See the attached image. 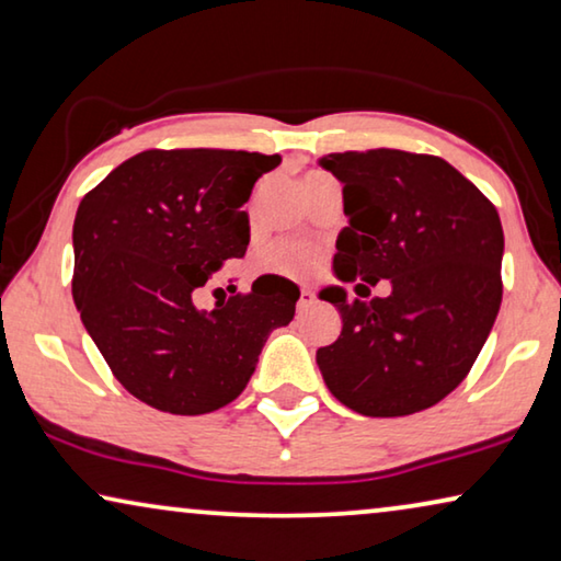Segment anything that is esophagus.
<instances>
[{"instance_id": "1", "label": "esophagus", "mask_w": 561, "mask_h": 561, "mask_svg": "<svg viewBox=\"0 0 561 561\" xmlns=\"http://www.w3.org/2000/svg\"><path fill=\"white\" fill-rule=\"evenodd\" d=\"M312 305H314V291L307 289V287L299 289V299H297L299 312H302V309H307V307H312Z\"/></svg>"}]
</instances>
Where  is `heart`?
<instances>
[{
	"label": "heart",
	"instance_id": "obj_1",
	"mask_svg": "<svg viewBox=\"0 0 561 561\" xmlns=\"http://www.w3.org/2000/svg\"><path fill=\"white\" fill-rule=\"evenodd\" d=\"M317 175H328L322 171H309L305 181L317 179ZM322 264V252L312 244H305V241H274L266 249H262L256 256V266L262 272L282 274V277L291 279H305L312 277V274L320 270Z\"/></svg>",
	"mask_w": 561,
	"mask_h": 561
}]
</instances>
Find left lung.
Listing matches in <instances>:
<instances>
[{
	"instance_id": "left-lung-1",
	"label": "left lung",
	"mask_w": 561,
	"mask_h": 561,
	"mask_svg": "<svg viewBox=\"0 0 561 561\" xmlns=\"http://www.w3.org/2000/svg\"><path fill=\"white\" fill-rule=\"evenodd\" d=\"M320 163L342 181L350 219L334 274L392 287L373 299L322 289L342 314L340 337L317 350L322 378L355 413L425 411L461 386L494 328L504 291L496 206L438 156L375 148Z\"/></svg>"
}]
</instances>
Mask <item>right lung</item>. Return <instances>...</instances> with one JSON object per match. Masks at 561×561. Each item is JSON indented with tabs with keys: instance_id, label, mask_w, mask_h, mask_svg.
<instances>
[{
	"instance_id": "obj_1",
	"label": "right lung",
	"mask_w": 561,
	"mask_h": 561,
	"mask_svg": "<svg viewBox=\"0 0 561 561\" xmlns=\"http://www.w3.org/2000/svg\"><path fill=\"white\" fill-rule=\"evenodd\" d=\"M282 156L150 148L80 201L72 299L121 386L173 415L219 411L241 396L266 337L295 317L299 289L266 274L198 312L194 295L244 256L254 183Z\"/></svg>"
}]
</instances>
